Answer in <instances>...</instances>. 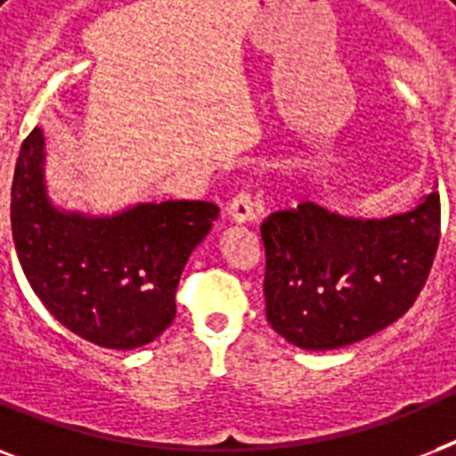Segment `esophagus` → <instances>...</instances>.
Returning <instances> with one entry per match:
<instances>
[{
	"label": "esophagus",
	"mask_w": 456,
	"mask_h": 456,
	"mask_svg": "<svg viewBox=\"0 0 456 456\" xmlns=\"http://www.w3.org/2000/svg\"><path fill=\"white\" fill-rule=\"evenodd\" d=\"M227 215L229 220L236 222V224H248V222L256 220V203L250 199V193H239V196L227 206Z\"/></svg>",
	"instance_id": "34e87169"
}]
</instances>
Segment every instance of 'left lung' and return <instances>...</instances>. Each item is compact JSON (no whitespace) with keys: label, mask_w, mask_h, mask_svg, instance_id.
Masks as SVG:
<instances>
[{"label":"left lung","mask_w":456,"mask_h":456,"mask_svg":"<svg viewBox=\"0 0 456 456\" xmlns=\"http://www.w3.org/2000/svg\"><path fill=\"white\" fill-rule=\"evenodd\" d=\"M265 310L305 350H333L381 331L424 289L440 241V193L407 213L347 217L317 203L263 222Z\"/></svg>","instance_id":"8db88e82"}]
</instances>
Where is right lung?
<instances>
[{
    "instance_id": "obj_1",
    "label": "right lung",
    "mask_w": 456,
    "mask_h": 456,
    "mask_svg": "<svg viewBox=\"0 0 456 456\" xmlns=\"http://www.w3.org/2000/svg\"><path fill=\"white\" fill-rule=\"evenodd\" d=\"M46 137L20 146L11 186V236L28 284L53 319L110 350L151 343L175 319L191 250L213 229L206 200L134 203L109 215L56 206L46 186Z\"/></svg>"
}]
</instances>
